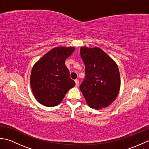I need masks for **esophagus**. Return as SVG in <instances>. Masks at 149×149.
<instances>
[{
    "mask_svg": "<svg viewBox=\"0 0 149 149\" xmlns=\"http://www.w3.org/2000/svg\"><path fill=\"white\" fill-rule=\"evenodd\" d=\"M75 86H79V80L78 79H75Z\"/></svg>",
    "mask_w": 149,
    "mask_h": 149,
    "instance_id": "34e87169",
    "label": "esophagus"
}]
</instances>
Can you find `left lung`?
I'll return each mask as SVG.
<instances>
[{"instance_id": "obj_1", "label": "left lung", "mask_w": 149, "mask_h": 149, "mask_svg": "<svg viewBox=\"0 0 149 149\" xmlns=\"http://www.w3.org/2000/svg\"><path fill=\"white\" fill-rule=\"evenodd\" d=\"M80 55L85 66V78L80 90L91 108L106 107L115 100L120 88L118 67L102 49L82 47Z\"/></svg>"}]
</instances>
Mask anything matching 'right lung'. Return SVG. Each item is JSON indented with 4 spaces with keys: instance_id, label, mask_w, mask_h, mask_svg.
Instances as JSON below:
<instances>
[{
    "instance_id": "right-lung-1",
    "label": "right lung",
    "mask_w": 149,
    "mask_h": 149,
    "mask_svg": "<svg viewBox=\"0 0 149 149\" xmlns=\"http://www.w3.org/2000/svg\"><path fill=\"white\" fill-rule=\"evenodd\" d=\"M74 50V47L54 48L34 65L31 86L38 102L45 106H56L75 86V81L70 77L65 65V60Z\"/></svg>"
}]
</instances>
